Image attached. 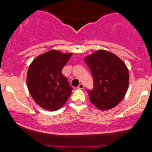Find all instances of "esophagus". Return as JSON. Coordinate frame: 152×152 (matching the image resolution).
Wrapping results in <instances>:
<instances>
[{"label":"esophagus","mask_w":152,"mask_h":152,"mask_svg":"<svg viewBox=\"0 0 152 152\" xmlns=\"http://www.w3.org/2000/svg\"><path fill=\"white\" fill-rule=\"evenodd\" d=\"M84 88H85V86H84V85L82 83L79 84V86H78V88H79V89H84Z\"/></svg>","instance_id":"1"}]
</instances>
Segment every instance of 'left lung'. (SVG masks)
Returning a JSON list of instances; mask_svg holds the SVG:
<instances>
[{"label":"left lung","instance_id":"left-lung-1","mask_svg":"<svg viewBox=\"0 0 152 152\" xmlns=\"http://www.w3.org/2000/svg\"><path fill=\"white\" fill-rule=\"evenodd\" d=\"M94 79V88L88 90L90 100L100 110L117 106L124 98L129 82L125 63L107 50H99L85 58Z\"/></svg>","mask_w":152,"mask_h":152}]
</instances>
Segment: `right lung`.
Instances as JSON below:
<instances>
[{
  "mask_svg": "<svg viewBox=\"0 0 152 152\" xmlns=\"http://www.w3.org/2000/svg\"><path fill=\"white\" fill-rule=\"evenodd\" d=\"M72 55L52 50L37 56L29 65L26 76L28 90L42 108L58 110L71 95L73 88L61 70Z\"/></svg>",
  "mask_w": 152,
  "mask_h": 152,
  "instance_id": "add662e5",
  "label": "right lung"
}]
</instances>
